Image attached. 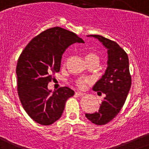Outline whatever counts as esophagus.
I'll use <instances>...</instances> for the list:
<instances>
[{
    "instance_id": "esophagus-1",
    "label": "esophagus",
    "mask_w": 149,
    "mask_h": 149,
    "mask_svg": "<svg viewBox=\"0 0 149 149\" xmlns=\"http://www.w3.org/2000/svg\"><path fill=\"white\" fill-rule=\"evenodd\" d=\"M76 94L78 95V96H84V95L86 94V93H82V92H80V91H77V92H76Z\"/></svg>"
}]
</instances>
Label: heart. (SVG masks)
Segmentation results:
<instances>
[{
  "instance_id": "obj_1",
  "label": "heart",
  "mask_w": 149,
  "mask_h": 149,
  "mask_svg": "<svg viewBox=\"0 0 149 149\" xmlns=\"http://www.w3.org/2000/svg\"><path fill=\"white\" fill-rule=\"evenodd\" d=\"M96 58L99 59L98 58V56H96V54L94 53H88L85 56V59H89V58ZM91 81V80L89 79H79L76 81V84H77L78 86L79 87V88H84L85 86V84H88Z\"/></svg>"
}]
</instances>
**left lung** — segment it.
<instances>
[{
  "label": "left lung",
  "instance_id": "8db88e82",
  "mask_svg": "<svg viewBox=\"0 0 149 149\" xmlns=\"http://www.w3.org/2000/svg\"><path fill=\"white\" fill-rule=\"evenodd\" d=\"M108 49V62L104 74L96 82L93 90L105 94L100 110L93 113H85L91 123L101 125L107 124L123 108L131 85L128 55L115 41L99 35H90Z\"/></svg>",
  "mask_w": 149,
  "mask_h": 149
}]
</instances>
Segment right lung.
<instances>
[{"instance_id": "add662e5", "label": "right lung", "mask_w": 149, "mask_h": 149, "mask_svg": "<svg viewBox=\"0 0 149 149\" xmlns=\"http://www.w3.org/2000/svg\"><path fill=\"white\" fill-rule=\"evenodd\" d=\"M84 41L74 33L63 28L48 29L26 45L18 58L16 75L18 96L27 114L42 125L59 119L68 98L74 91L68 87L49 90L52 73L58 72L61 57L67 48Z\"/></svg>"}]
</instances>
